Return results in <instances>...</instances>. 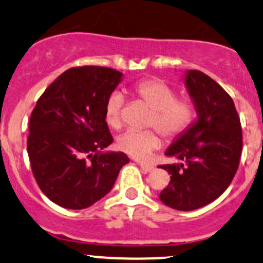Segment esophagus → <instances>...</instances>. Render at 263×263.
Returning <instances> with one entry per match:
<instances>
[{
  "label": "esophagus",
  "instance_id": "1",
  "mask_svg": "<svg viewBox=\"0 0 263 263\" xmlns=\"http://www.w3.org/2000/svg\"><path fill=\"white\" fill-rule=\"evenodd\" d=\"M139 165L141 166V169L145 172V173H148V172H151L154 169L153 164H148V163H139Z\"/></svg>",
  "mask_w": 263,
  "mask_h": 263
}]
</instances>
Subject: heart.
Segmentation results:
<instances>
[{"mask_svg":"<svg viewBox=\"0 0 263 263\" xmlns=\"http://www.w3.org/2000/svg\"><path fill=\"white\" fill-rule=\"evenodd\" d=\"M134 94L151 109L147 127L156 128L165 139H177L192 123L195 117L192 102L187 98H176V90L163 80L147 79L137 82ZM122 105L123 97L117 91L110 94L105 103V121L112 128L122 126ZM117 147L132 158L145 160L161 147V139L153 129L127 131L117 139Z\"/></svg>","mask_w":263,"mask_h":263,"instance_id":"b5f03b06","label":"heart"}]
</instances>
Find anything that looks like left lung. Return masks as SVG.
Segmentation results:
<instances>
[{
  "label": "left lung",
  "mask_w": 263,
  "mask_h": 263,
  "mask_svg": "<svg viewBox=\"0 0 263 263\" xmlns=\"http://www.w3.org/2000/svg\"><path fill=\"white\" fill-rule=\"evenodd\" d=\"M184 85L197 119L166 148L179 163L160 165L171 174L164 205L179 211L203 208L229 187L242 154V127L230 95L201 71L188 70Z\"/></svg>",
  "instance_id": "8db88e82"
}]
</instances>
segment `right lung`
<instances>
[{
    "label": "right lung",
    "instance_id": "1",
    "mask_svg": "<svg viewBox=\"0 0 263 263\" xmlns=\"http://www.w3.org/2000/svg\"><path fill=\"white\" fill-rule=\"evenodd\" d=\"M123 73L99 66L65 71L42 94L29 122L28 155L42 192L81 210L104 197L129 161L113 142L104 108Z\"/></svg>",
    "mask_w": 263,
    "mask_h": 263
}]
</instances>
